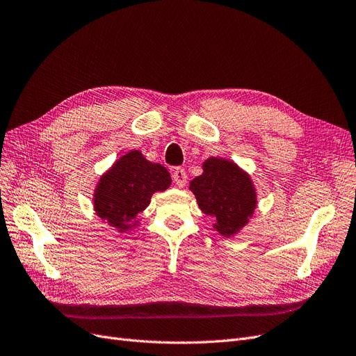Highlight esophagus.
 I'll use <instances>...</instances> for the list:
<instances>
[{
  "label": "esophagus",
  "instance_id": "obj_1",
  "mask_svg": "<svg viewBox=\"0 0 356 356\" xmlns=\"http://www.w3.org/2000/svg\"><path fill=\"white\" fill-rule=\"evenodd\" d=\"M173 181L176 183V186H179V188L185 186L186 181H188L186 171L183 168H175L173 170Z\"/></svg>",
  "mask_w": 356,
  "mask_h": 356
}]
</instances>
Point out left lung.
Returning a JSON list of instances; mask_svg holds the SVG:
<instances>
[{"mask_svg":"<svg viewBox=\"0 0 356 356\" xmlns=\"http://www.w3.org/2000/svg\"><path fill=\"white\" fill-rule=\"evenodd\" d=\"M204 173L195 177L189 189L201 211L214 217V229L225 238L238 234L257 208V191L251 176L226 158L209 156Z\"/></svg>","mask_w":356,"mask_h":356,"instance_id":"obj_1","label":"left lung"}]
</instances>
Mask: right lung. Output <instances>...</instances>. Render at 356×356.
I'll list each match as a JSON object with an SVG mask.
<instances>
[{"label": "right lung", "mask_w": 356, "mask_h": 356, "mask_svg": "<svg viewBox=\"0 0 356 356\" xmlns=\"http://www.w3.org/2000/svg\"><path fill=\"white\" fill-rule=\"evenodd\" d=\"M170 185L164 165L148 161L140 151H130L99 177L92 198L94 209L108 226L126 233L138 226V214L149 205L151 196Z\"/></svg>", "instance_id": "add662e5"}]
</instances>
